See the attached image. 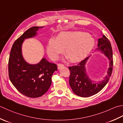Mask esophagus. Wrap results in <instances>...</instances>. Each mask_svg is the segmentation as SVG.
I'll list each match as a JSON object with an SVG mask.
<instances>
[{
  "instance_id": "esophagus-1",
  "label": "esophagus",
  "mask_w": 123,
  "mask_h": 123,
  "mask_svg": "<svg viewBox=\"0 0 123 123\" xmlns=\"http://www.w3.org/2000/svg\"><path fill=\"white\" fill-rule=\"evenodd\" d=\"M57 66H58V69H60L61 68H62V67H64V65L62 64H58L57 65Z\"/></svg>"
}]
</instances>
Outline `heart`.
Returning a JSON list of instances; mask_svg holds the SVG:
<instances>
[{"instance_id":"obj_1","label":"heart","mask_w":123,"mask_h":123,"mask_svg":"<svg viewBox=\"0 0 123 123\" xmlns=\"http://www.w3.org/2000/svg\"><path fill=\"white\" fill-rule=\"evenodd\" d=\"M95 45V40L91 35L82 31H62L57 37L49 39L47 51L52 60L58 58L64 51L67 58L73 62L82 61L88 56Z\"/></svg>"}]
</instances>
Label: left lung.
Segmentation results:
<instances>
[{
	"label": "left lung",
	"instance_id": "left-lung-1",
	"mask_svg": "<svg viewBox=\"0 0 123 123\" xmlns=\"http://www.w3.org/2000/svg\"><path fill=\"white\" fill-rule=\"evenodd\" d=\"M97 50L104 54L109 61L107 74L103 80L100 81H93L90 78L87 74L86 66L90 56L80 62L78 65L69 67L71 72L69 85L73 91L77 96L89 97L98 93L107 84L111 76L113 66L112 48L111 42L104 34L102 37L98 39Z\"/></svg>",
	"mask_w": 123,
	"mask_h": 123
}]
</instances>
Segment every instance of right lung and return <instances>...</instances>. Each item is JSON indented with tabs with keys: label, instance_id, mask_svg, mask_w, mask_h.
Returning a JSON list of instances; mask_svg holds the SVG:
<instances>
[{
	"label": "right lung",
	"instance_id": "right-lung-1",
	"mask_svg": "<svg viewBox=\"0 0 123 123\" xmlns=\"http://www.w3.org/2000/svg\"><path fill=\"white\" fill-rule=\"evenodd\" d=\"M42 27H31L14 42L8 62L10 81L22 94L33 98L42 96L48 90L52 74L57 70L56 64L50 62L44 57L38 63L31 64L25 61L22 55L24 40L36 37L37 31Z\"/></svg>",
	"mask_w": 123,
	"mask_h": 123
}]
</instances>
